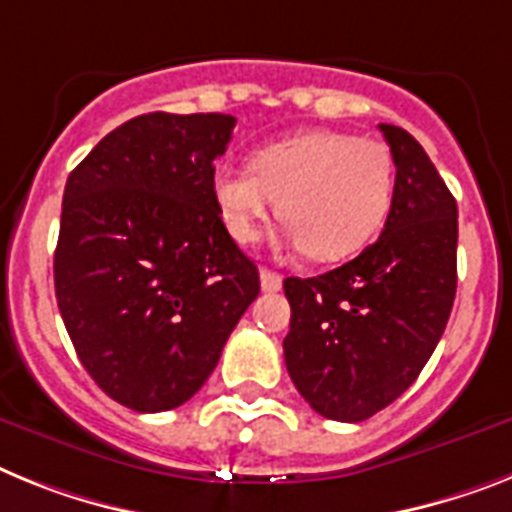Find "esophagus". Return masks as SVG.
<instances>
[{"instance_id": "obj_1", "label": "esophagus", "mask_w": 512, "mask_h": 512, "mask_svg": "<svg viewBox=\"0 0 512 512\" xmlns=\"http://www.w3.org/2000/svg\"><path fill=\"white\" fill-rule=\"evenodd\" d=\"M260 286H263V291H270V294H273V291H281L283 278L278 276L276 270L263 268V270H260Z\"/></svg>"}]
</instances>
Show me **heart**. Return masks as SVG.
<instances>
[{"label": "heart", "instance_id": "obj_1", "mask_svg": "<svg viewBox=\"0 0 512 512\" xmlns=\"http://www.w3.org/2000/svg\"><path fill=\"white\" fill-rule=\"evenodd\" d=\"M210 187L234 242H255L278 200L291 226L286 242L330 263L377 234L393 203L395 163L380 140L309 130L257 148L249 169L218 163Z\"/></svg>", "mask_w": 512, "mask_h": 512}]
</instances>
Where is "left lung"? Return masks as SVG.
I'll return each mask as SVG.
<instances>
[{
  "label": "left lung",
  "mask_w": 512,
  "mask_h": 512,
  "mask_svg": "<svg viewBox=\"0 0 512 512\" xmlns=\"http://www.w3.org/2000/svg\"><path fill=\"white\" fill-rule=\"evenodd\" d=\"M395 187L380 239L341 268L286 278L283 359L325 419L364 422L409 390L435 351L455 299L458 205L424 148L380 124Z\"/></svg>",
  "instance_id": "obj_1"
}]
</instances>
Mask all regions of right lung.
I'll use <instances>...</instances> for the list:
<instances>
[{"instance_id": "add662e5", "label": "right lung", "mask_w": 512, "mask_h": 512, "mask_svg": "<svg viewBox=\"0 0 512 512\" xmlns=\"http://www.w3.org/2000/svg\"><path fill=\"white\" fill-rule=\"evenodd\" d=\"M234 124L229 114H143L67 176L59 312L98 388L140 414L190 401L260 294L257 265L210 187Z\"/></svg>"}]
</instances>
